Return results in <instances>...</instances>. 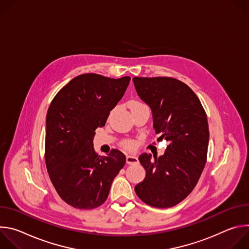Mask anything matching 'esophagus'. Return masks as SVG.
Instances as JSON below:
<instances>
[{
    "mask_svg": "<svg viewBox=\"0 0 249 249\" xmlns=\"http://www.w3.org/2000/svg\"><path fill=\"white\" fill-rule=\"evenodd\" d=\"M138 161H139V160H138V158H137L136 156H131V155H129V156L126 157V162H127L128 164L137 163Z\"/></svg>",
    "mask_w": 249,
    "mask_h": 249,
    "instance_id": "1",
    "label": "esophagus"
}]
</instances>
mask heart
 <instances>
[{
    "instance_id": "obj_1",
    "label": "heart",
    "mask_w": 249,
    "mask_h": 249,
    "mask_svg": "<svg viewBox=\"0 0 249 249\" xmlns=\"http://www.w3.org/2000/svg\"><path fill=\"white\" fill-rule=\"evenodd\" d=\"M145 105H146L145 103L141 102V101H139V100H131V101L129 102V106H130L131 109L140 107V106H145ZM123 147L126 148V149H129V150H130V149H133V148H134V143H133L132 141H125V142H123Z\"/></svg>"
}]
</instances>
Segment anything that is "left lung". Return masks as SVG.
Instances as JSON below:
<instances>
[{"instance_id":"1","label":"left lung","mask_w":249,"mask_h":249,"mask_svg":"<svg viewBox=\"0 0 249 249\" xmlns=\"http://www.w3.org/2000/svg\"><path fill=\"white\" fill-rule=\"evenodd\" d=\"M136 91L152 109L159 140L169 145L160 157L142 154L145 179L135 186L138 197L156 208H170L184 200L196 186L207 160L209 126L194 91L167 77L134 78Z\"/></svg>"}]
</instances>
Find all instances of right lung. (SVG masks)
I'll list each match as a JSON object with an SVG mask.
<instances>
[{"mask_svg":"<svg viewBox=\"0 0 249 249\" xmlns=\"http://www.w3.org/2000/svg\"><path fill=\"white\" fill-rule=\"evenodd\" d=\"M131 78L84 74L53 98L46 116L45 162L59 196L70 206L94 209L107 199L113 179L125 165L118 150L98 156L93 137L124 95Z\"/></svg>","mask_w":249,"mask_h":249,"instance_id":"right-lung-1","label":"right lung"}]
</instances>
